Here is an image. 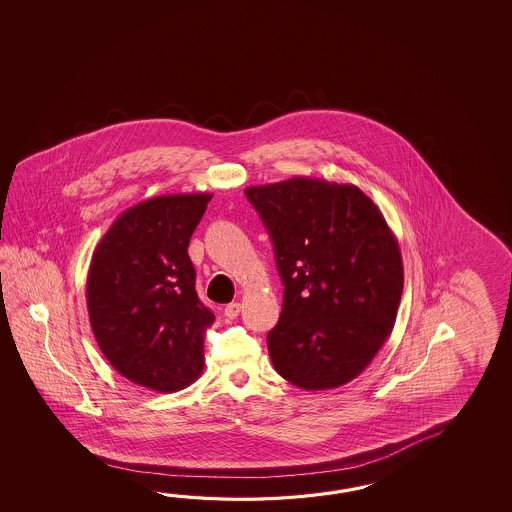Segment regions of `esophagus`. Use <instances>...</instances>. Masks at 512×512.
I'll use <instances>...</instances> for the list:
<instances>
[{
    "label": "esophagus",
    "mask_w": 512,
    "mask_h": 512,
    "mask_svg": "<svg viewBox=\"0 0 512 512\" xmlns=\"http://www.w3.org/2000/svg\"><path fill=\"white\" fill-rule=\"evenodd\" d=\"M240 311L241 304H238V302H232V304H229L227 307H225V311H223V313H225L227 318H236V316L240 315Z\"/></svg>",
    "instance_id": "esophagus-1"
}]
</instances>
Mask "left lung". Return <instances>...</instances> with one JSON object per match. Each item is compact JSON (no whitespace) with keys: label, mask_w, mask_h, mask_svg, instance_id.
<instances>
[{"label":"left lung","mask_w":512,"mask_h":512,"mask_svg":"<svg viewBox=\"0 0 512 512\" xmlns=\"http://www.w3.org/2000/svg\"><path fill=\"white\" fill-rule=\"evenodd\" d=\"M245 196L285 287L267 335L274 370L309 392L353 381L390 337L403 294V256L381 210L355 185L311 177Z\"/></svg>","instance_id":"1"}]
</instances>
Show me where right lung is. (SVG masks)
Wrapping results in <instances>:
<instances>
[{
  "instance_id": "obj_1",
  "label": "right lung",
  "mask_w": 512,
  "mask_h": 512,
  "mask_svg": "<svg viewBox=\"0 0 512 512\" xmlns=\"http://www.w3.org/2000/svg\"><path fill=\"white\" fill-rule=\"evenodd\" d=\"M210 194H175L122 212L87 272V313L98 348L122 377L153 392L183 390L205 366L216 320L196 293L188 243Z\"/></svg>"
}]
</instances>
